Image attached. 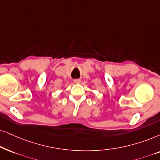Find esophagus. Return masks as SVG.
I'll list each match as a JSON object with an SVG mask.
<instances>
[{
	"instance_id": "obj_1",
	"label": "esophagus",
	"mask_w": 160,
	"mask_h": 160,
	"mask_svg": "<svg viewBox=\"0 0 160 160\" xmlns=\"http://www.w3.org/2000/svg\"><path fill=\"white\" fill-rule=\"evenodd\" d=\"M74 82H75V83H80V79H75V80H74Z\"/></svg>"
}]
</instances>
